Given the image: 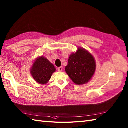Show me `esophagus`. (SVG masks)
I'll list each match as a JSON object with an SVG mask.
<instances>
[{
	"instance_id": "obj_1",
	"label": "esophagus",
	"mask_w": 128,
	"mask_h": 128,
	"mask_svg": "<svg viewBox=\"0 0 128 128\" xmlns=\"http://www.w3.org/2000/svg\"><path fill=\"white\" fill-rule=\"evenodd\" d=\"M58 70L59 71H62V70H63V66H60V67H59L58 68Z\"/></svg>"
}]
</instances>
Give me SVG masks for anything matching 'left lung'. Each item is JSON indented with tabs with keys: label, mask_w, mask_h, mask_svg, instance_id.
<instances>
[{
	"label": "left lung",
	"mask_w": 128,
	"mask_h": 128,
	"mask_svg": "<svg viewBox=\"0 0 128 128\" xmlns=\"http://www.w3.org/2000/svg\"><path fill=\"white\" fill-rule=\"evenodd\" d=\"M65 71L76 84L82 85L90 81L96 70L93 56L84 48L79 47L69 58Z\"/></svg>",
	"instance_id": "left-lung-1"
}]
</instances>
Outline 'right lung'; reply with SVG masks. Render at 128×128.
Returning a JSON list of instances; mask_svg holds the SVG:
<instances>
[{
	"label": "right lung",
	"instance_id": "obj_1",
	"mask_svg": "<svg viewBox=\"0 0 128 128\" xmlns=\"http://www.w3.org/2000/svg\"><path fill=\"white\" fill-rule=\"evenodd\" d=\"M56 70L53 64L44 56L36 58L32 68L30 74L34 80L41 84H46Z\"/></svg>",
	"mask_w": 128,
	"mask_h": 128
}]
</instances>
